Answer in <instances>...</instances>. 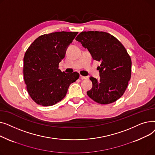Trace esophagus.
Listing matches in <instances>:
<instances>
[{
	"instance_id": "esophagus-1",
	"label": "esophagus",
	"mask_w": 155,
	"mask_h": 155,
	"mask_svg": "<svg viewBox=\"0 0 155 155\" xmlns=\"http://www.w3.org/2000/svg\"><path fill=\"white\" fill-rule=\"evenodd\" d=\"M80 78L82 79V80H85V79H87L88 77H84L82 75H80Z\"/></svg>"
}]
</instances>
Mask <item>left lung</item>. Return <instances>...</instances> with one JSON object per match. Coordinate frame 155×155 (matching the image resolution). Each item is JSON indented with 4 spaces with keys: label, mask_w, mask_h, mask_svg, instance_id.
Returning <instances> with one entry per match:
<instances>
[{
    "label": "left lung",
    "mask_w": 155,
    "mask_h": 155,
    "mask_svg": "<svg viewBox=\"0 0 155 155\" xmlns=\"http://www.w3.org/2000/svg\"><path fill=\"white\" fill-rule=\"evenodd\" d=\"M87 48L99 67L100 78L92 77V87L87 92L96 102L109 104L123 95L131 75V60L124 46L114 36L103 31L82 32L75 38Z\"/></svg>",
    "instance_id": "1"
}]
</instances>
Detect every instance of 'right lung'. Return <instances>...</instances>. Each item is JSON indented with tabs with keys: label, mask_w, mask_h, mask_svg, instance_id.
I'll use <instances>...</instances> for the list:
<instances>
[{
	"label": "right lung",
	"mask_w": 155,
	"mask_h": 155,
	"mask_svg": "<svg viewBox=\"0 0 155 155\" xmlns=\"http://www.w3.org/2000/svg\"><path fill=\"white\" fill-rule=\"evenodd\" d=\"M78 32H55L40 36L24 57V79L28 94L36 104L50 106L66 96L79 73L62 72L59 63Z\"/></svg>",
	"instance_id": "1"
}]
</instances>
